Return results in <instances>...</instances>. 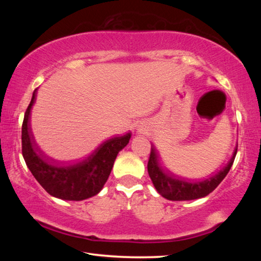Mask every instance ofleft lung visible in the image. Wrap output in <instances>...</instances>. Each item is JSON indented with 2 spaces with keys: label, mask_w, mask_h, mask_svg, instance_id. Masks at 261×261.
Returning a JSON list of instances; mask_svg holds the SVG:
<instances>
[{
  "label": "left lung",
  "mask_w": 261,
  "mask_h": 261,
  "mask_svg": "<svg viewBox=\"0 0 261 261\" xmlns=\"http://www.w3.org/2000/svg\"><path fill=\"white\" fill-rule=\"evenodd\" d=\"M237 150L238 146L229 163L216 174L202 180H190L166 171L159 163V156L156 148L151 145L150 157L148 160V174L157 192L169 201H190V199L201 198L213 192L224 179V177L233 165Z\"/></svg>",
  "instance_id": "8db88e82"
}]
</instances>
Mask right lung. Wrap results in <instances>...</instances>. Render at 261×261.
<instances>
[{
  "instance_id": "add662e5",
  "label": "right lung",
  "mask_w": 261,
  "mask_h": 261,
  "mask_svg": "<svg viewBox=\"0 0 261 261\" xmlns=\"http://www.w3.org/2000/svg\"><path fill=\"white\" fill-rule=\"evenodd\" d=\"M36 92L22 123V154L28 168L51 196L66 201H82L96 195L107 182L119 151L129 143L131 132L108 139L83 159L73 163L55 162L42 154L30 135L29 120Z\"/></svg>"
}]
</instances>
